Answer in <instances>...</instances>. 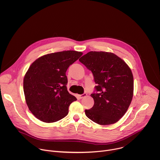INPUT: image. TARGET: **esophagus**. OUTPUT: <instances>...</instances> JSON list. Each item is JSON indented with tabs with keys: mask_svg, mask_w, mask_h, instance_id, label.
Wrapping results in <instances>:
<instances>
[{
	"mask_svg": "<svg viewBox=\"0 0 160 160\" xmlns=\"http://www.w3.org/2000/svg\"><path fill=\"white\" fill-rule=\"evenodd\" d=\"M87 96V94H85V93H84V94H83L78 95V99H82V98H83L86 97Z\"/></svg>",
	"mask_w": 160,
	"mask_h": 160,
	"instance_id": "1",
	"label": "esophagus"
}]
</instances>
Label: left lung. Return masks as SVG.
<instances>
[{
	"instance_id": "obj_1",
	"label": "left lung",
	"mask_w": 160,
	"mask_h": 160,
	"mask_svg": "<svg viewBox=\"0 0 160 160\" xmlns=\"http://www.w3.org/2000/svg\"><path fill=\"white\" fill-rule=\"evenodd\" d=\"M79 61L92 72L97 84V92L90 95L94 104L85 109V115L101 125L117 123L127 112L133 95L130 67L116 54L102 51H90Z\"/></svg>"
}]
</instances>
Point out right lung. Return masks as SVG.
Returning <instances> with one entry per match:
<instances>
[{
	"instance_id": "add662e5",
	"label": "right lung",
	"mask_w": 160,
	"mask_h": 160,
	"mask_svg": "<svg viewBox=\"0 0 160 160\" xmlns=\"http://www.w3.org/2000/svg\"><path fill=\"white\" fill-rule=\"evenodd\" d=\"M83 54L65 51L43 55L29 67L23 79L27 104L33 115L45 123L64 118L77 98L67 90L66 70Z\"/></svg>"
}]
</instances>
